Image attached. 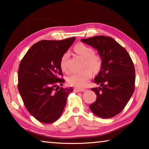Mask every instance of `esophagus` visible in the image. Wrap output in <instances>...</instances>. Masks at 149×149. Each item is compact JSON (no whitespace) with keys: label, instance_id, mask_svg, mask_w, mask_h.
<instances>
[{"label":"esophagus","instance_id":"esophagus-1","mask_svg":"<svg viewBox=\"0 0 149 149\" xmlns=\"http://www.w3.org/2000/svg\"><path fill=\"white\" fill-rule=\"evenodd\" d=\"M85 91V89H79V88H74V91L75 93L83 92V91Z\"/></svg>","mask_w":149,"mask_h":149}]
</instances>
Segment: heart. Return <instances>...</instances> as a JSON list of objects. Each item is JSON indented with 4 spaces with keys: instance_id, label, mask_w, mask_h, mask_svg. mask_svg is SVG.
Segmentation results:
<instances>
[{
    "instance_id": "b5f03b06",
    "label": "heart",
    "mask_w": 149,
    "mask_h": 149,
    "mask_svg": "<svg viewBox=\"0 0 149 149\" xmlns=\"http://www.w3.org/2000/svg\"><path fill=\"white\" fill-rule=\"evenodd\" d=\"M74 50L77 54L85 59V67L89 68L81 72L73 73L68 77V81L72 86L76 87H84L86 85L93 76V72H97L100 70L102 65V59L99 54L94 52L91 47L81 42L75 45ZM68 53L65 52L62 55L60 61V68L64 72H68L66 65V60Z\"/></svg>"
}]
</instances>
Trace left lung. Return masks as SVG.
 Here are the masks:
<instances>
[{"mask_svg":"<svg viewBox=\"0 0 149 149\" xmlns=\"http://www.w3.org/2000/svg\"><path fill=\"white\" fill-rule=\"evenodd\" d=\"M81 41L97 49L102 59L94 79L100 87L91 89L97 99L90 109L100 118L114 117L123 110L134 92V64L127 50L110 37L99 35Z\"/></svg>","mask_w":149,"mask_h":149,"instance_id":"obj_1","label":"left lung"}]
</instances>
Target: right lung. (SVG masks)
Segmentation results:
<instances>
[{
	"label": "right lung",
	"mask_w": 149,
	"mask_h": 149,
	"mask_svg": "<svg viewBox=\"0 0 149 149\" xmlns=\"http://www.w3.org/2000/svg\"><path fill=\"white\" fill-rule=\"evenodd\" d=\"M75 37L61 41L42 40L28 50L20 62L17 87L25 107L45 123L54 122L64 111L73 88L59 87L65 82L60 58Z\"/></svg>",
	"instance_id": "obj_1"
}]
</instances>
